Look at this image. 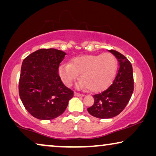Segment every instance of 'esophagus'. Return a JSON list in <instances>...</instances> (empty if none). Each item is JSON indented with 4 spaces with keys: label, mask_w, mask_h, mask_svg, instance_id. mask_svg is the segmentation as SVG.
<instances>
[{
    "label": "esophagus",
    "mask_w": 156,
    "mask_h": 156,
    "mask_svg": "<svg viewBox=\"0 0 156 156\" xmlns=\"http://www.w3.org/2000/svg\"><path fill=\"white\" fill-rule=\"evenodd\" d=\"M74 96H76V97H84V94H80V93H77V92H74Z\"/></svg>",
    "instance_id": "obj_1"
}]
</instances>
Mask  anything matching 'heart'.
Segmentation results:
<instances>
[{
  "label": "heart",
  "instance_id": "heart-1",
  "mask_svg": "<svg viewBox=\"0 0 156 156\" xmlns=\"http://www.w3.org/2000/svg\"><path fill=\"white\" fill-rule=\"evenodd\" d=\"M117 69V62L111 53L84 55L74 57L70 64H62L59 67V74L67 86L81 74L80 87L88 88L91 92L98 93L108 88L114 80Z\"/></svg>",
  "mask_w": 156,
  "mask_h": 156
}]
</instances>
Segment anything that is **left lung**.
I'll return each instance as SVG.
<instances>
[{"mask_svg":"<svg viewBox=\"0 0 156 156\" xmlns=\"http://www.w3.org/2000/svg\"><path fill=\"white\" fill-rule=\"evenodd\" d=\"M118 59L119 67L111 86L103 92L94 95V103L87 111L91 116L110 119L124 109L133 91V68L124 55L116 50H108Z\"/></svg>","mask_w":156,"mask_h":156,"instance_id":"1","label":"left lung"}]
</instances>
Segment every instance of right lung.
<instances>
[{
	"mask_svg": "<svg viewBox=\"0 0 156 156\" xmlns=\"http://www.w3.org/2000/svg\"><path fill=\"white\" fill-rule=\"evenodd\" d=\"M66 53L54 48L40 49L23 61L19 95L26 110L40 120L63 114L74 91L65 86L58 74Z\"/></svg>",
	"mask_w": 156,
	"mask_h": 156,
	"instance_id": "right-lung-1",
	"label": "right lung"
}]
</instances>
